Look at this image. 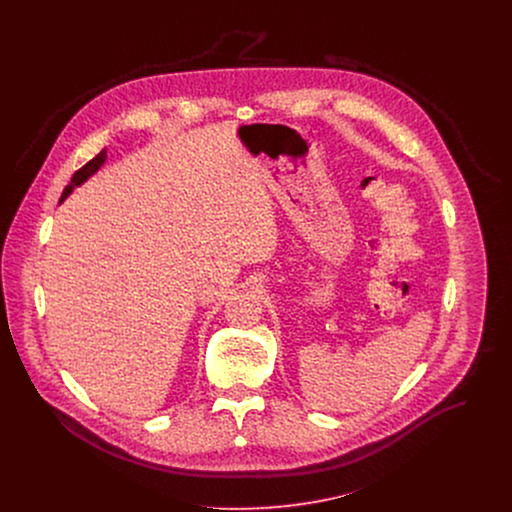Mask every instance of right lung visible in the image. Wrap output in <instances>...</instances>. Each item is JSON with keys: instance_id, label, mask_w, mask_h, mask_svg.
I'll return each instance as SVG.
<instances>
[{"instance_id": "add662e5", "label": "right lung", "mask_w": 512, "mask_h": 512, "mask_svg": "<svg viewBox=\"0 0 512 512\" xmlns=\"http://www.w3.org/2000/svg\"><path fill=\"white\" fill-rule=\"evenodd\" d=\"M108 159V155H106V149H102L96 157H92L84 167H80L76 173L73 175V179H71V183L65 187V191H63V197H61V201H59V205L73 193L76 187H80L82 183H86L102 165H104V161Z\"/></svg>"}]
</instances>
